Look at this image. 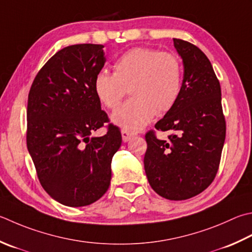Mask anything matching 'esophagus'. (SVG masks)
<instances>
[{
	"label": "esophagus",
	"mask_w": 252,
	"mask_h": 252,
	"mask_svg": "<svg viewBox=\"0 0 252 252\" xmlns=\"http://www.w3.org/2000/svg\"><path fill=\"white\" fill-rule=\"evenodd\" d=\"M121 134H122V140H123V142H127V141H130V140L132 139V137L136 136L137 133L131 132V131L126 130V129H122Z\"/></svg>",
	"instance_id": "obj_1"
}]
</instances>
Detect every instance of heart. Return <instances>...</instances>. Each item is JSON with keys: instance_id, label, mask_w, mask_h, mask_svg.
Listing matches in <instances>:
<instances>
[{"instance_id": "heart-1", "label": "heart", "mask_w": 252, "mask_h": 252, "mask_svg": "<svg viewBox=\"0 0 252 252\" xmlns=\"http://www.w3.org/2000/svg\"><path fill=\"white\" fill-rule=\"evenodd\" d=\"M113 74L100 70L94 77V91L109 109H116L126 95L131 99L116 110L112 120L129 131L146 126L156 113L169 111L182 87V64L170 51L136 47L122 53L112 64Z\"/></svg>"}]
</instances>
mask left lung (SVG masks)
I'll return each instance as SVG.
<instances>
[{
	"label": "left lung",
	"mask_w": 252,
	"mask_h": 252,
	"mask_svg": "<svg viewBox=\"0 0 252 252\" xmlns=\"http://www.w3.org/2000/svg\"><path fill=\"white\" fill-rule=\"evenodd\" d=\"M184 62L178 100L155 125L171 131L168 140L146 132L145 174L157 194L168 200L190 199L203 192L218 174L226 121L219 78L208 57L193 43L174 39Z\"/></svg>",
	"instance_id": "1"
}]
</instances>
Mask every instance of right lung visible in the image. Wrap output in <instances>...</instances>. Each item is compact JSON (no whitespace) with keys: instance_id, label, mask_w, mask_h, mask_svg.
<instances>
[{"instance_id":"1","label":"right lung","mask_w":252,"mask_h":252,"mask_svg":"<svg viewBox=\"0 0 252 252\" xmlns=\"http://www.w3.org/2000/svg\"><path fill=\"white\" fill-rule=\"evenodd\" d=\"M103 56L102 44L63 48L37 73L28 94L26 142L37 177L52 199L73 208L106 193L122 142L94 91ZM106 123L105 136L90 137Z\"/></svg>"}]
</instances>
